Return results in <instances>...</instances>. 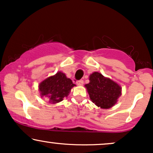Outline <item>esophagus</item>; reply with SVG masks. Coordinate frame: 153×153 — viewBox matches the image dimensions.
<instances>
[{"instance_id":"34e87169","label":"esophagus","mask_w":153,"mask_h":153,"mask_svg":"<svg viewBox=\"0 0 153 153\" xmlns=\"http://www.w3.org/2000/svg\"><path fill=\"white\" fill-rule=\"evenodd\" d=\"M77 85H83V80H78V81L76 82Z\"/></svg>"}]
</instances>
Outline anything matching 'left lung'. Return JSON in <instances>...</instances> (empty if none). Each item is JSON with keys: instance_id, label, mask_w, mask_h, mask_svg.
<instances>
[{"instance_id": "8db88e82", "label": "left lung", "mask_w": 153, "mask_h": 153, "mask_svg": "<svg viewBox=\"0 0 153 153\" xmlns=\"http://www.w3.org/2000/svg\"><path fill=\"white\" fill-rule=\"evenodd\" d=\"M89 83L85 84L89 97L93 103L103 109L113 107L122 95V87L109 78L99 72L89 76Z\"/></svg>"}]
</instances>
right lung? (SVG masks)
<instances>
[{"instance_id": "add662e5", "label": "right lung", "mask_w": 153, "mask_h": 153, "mask_svg": "<svg viewBox=\"0 0 153 153\" xmlns=\"http://www.w3.org/2000/svg\"><path fill=\"white\" fill-rule=\"evenodd\" d=\"M74 86L75 85L71 79L67 78L64 73L58 71L39 84V91L42 98H46L50 103L55 104L68 97Z\"/></svg>"}]
</instances>
